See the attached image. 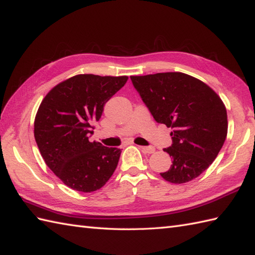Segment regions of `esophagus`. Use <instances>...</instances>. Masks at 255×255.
Wrapping results in <instances>:
<instances>
[{
    "mask_svg": "<svg viewBox=\"0 0 255 255\" xmlns=\"http://www.w3.org/2000/svg\"><path fill=\"white\" fill-rule=\"evenodd\" d=\"M139 148L146 152V154H152V152H155V147L151 146H139Z\"/></svg>",
    "mask_w": 255,
    "mask_h": 255,
    "instance_id": "esophagus-1",
    "label": "esophagus"
}]
</instances>
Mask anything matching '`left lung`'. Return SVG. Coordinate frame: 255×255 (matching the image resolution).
Masks as SVG:
<instances>
[{"mask_svg":"<svg viewBox=\"0 0 255 255\" xmlns=\"http://www.w3.org/2000/svg\"><path fill=\"white\" fill-rule=\"evenodd\" d=\"M156 122L171 128L172 145L163 148L172 165L160 173L181 184L199 177L217 157L228 131L227 111L205 83L180 72L131 76Z\"/></svg>","mask_w":255,"mask_h":255,"instance_id":"obj_1","label":"left lung"}]
</instances>
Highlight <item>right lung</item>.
Here are the masks:
<instances>
[{"mask_svg":"<svg viewBox=\"0 0 255 255\" xmlns=\"http://www.w3.org/2000/svg\"><path fill=\"white\" fill-rule=\"evenodd\" d=\"M128 76L80 74L53 87L35 119V139L47 166L69 188L97 191L118 166L121 149L90 142L95 121Z\"/></svg>","mask_w":255,"mask_h":255,"instance_id":"add662e5","label":"right lung"}]
</instances>
